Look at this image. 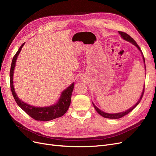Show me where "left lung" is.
Returning a JSON list of instances; mask_svg holds the SVG:
<instances>
[{
	"label": "left lung",
	"instance_id": "1",
	"mask_svg": "<svg viewBox=\"0 0 156 156\" xmlns=\"http://www.w3.org/2000/svg\"><path fill=\"white\" fill-rule=\"evenodd\" d=\"M119 34L121 35L122 38L124 39V40H126V41H128L131 42V43H132L133 45H135L136 47V48H138V49L141 52V53H142V55H143L144 62V64H145V60H144V55H143V52H142V51H141V49H140V48H139V46L138 45V44H136V42L133 38H132V37H131L129 34H127V33L124 32H121V31H119ZM144 88H145V84H144V88H143V93H142V94H141V96H140V99H139V100L138 101V102L136 103V104H135L133 107H132L131 108H129V109L127 110V111H124V112H119V113H115V114H108V113L104 112L103 111H101L100 109H99V108H98L95 105H94V103H93V105H94V108H95V109L96 110V111L98 112V114H100V115L101 116H102L103 117L106 118V119H120V118L123 117L124 116L126 115L127 114H128L129 112H131L136 106H137V105L140 103V100H142V98H143V94H144Z\"/></svg>",
	"mask_w": 156,
	"mask_h": 156
}]
</instances>
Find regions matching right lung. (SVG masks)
<instances>
[{
	"label": "right lung",
	"mask_w": 156,
	"mask_h": 156,
	"mask_svg": "<svg viewBox=\"0 0 156 156\" xmlns=\"http://www.w3.org/2000/svg\"><path fill=\"white\" fill-rule=\"evenodd\" d=\"M24 44H23L21 45L16 55H14L12 59L11 68L10 71V88L12 95L14 98V100H15L17 104L20 106L27 114L29 115L33 119H34L36 120L46 122L57 119V118L63 116L65 113L67 112L69 107L71 103V97H72V94L74 87V83H72L69 87H68L65 90L62 92L59 99V101L56 104L50 107H36L31 106L30 105H28L27 103L22 101L18 98L17 96L16 95L15 90H14L13 84V74L17 56L19 53H20L22 47L24 45Z\"/></svg>",
	"instance_id": "right-lung-1"
}]
</instances>
